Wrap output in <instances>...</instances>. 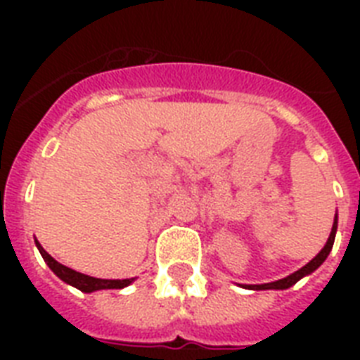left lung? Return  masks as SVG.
Wrapping results in <instances>:
<instances>
[{"label":"left lung","mask_w":360,"mask_h":360,"mask_svg":"<svg viewBox=\"0 0 360 360\" xmlns=\"http://www.w3.org/2000/svg\"><path fill=\"white\" fill-rule=\"evenodd\" d=\"M335 236H336V219H335V224H333V230H330V236H329V240H327V245L323 246V250L319 252L318 256L314 257L312 262H308L304 267L299 269V271H295V273L290 274V276H285V278H282V280L269 282V284L246 285V288H248V290H285V288H291V285L295 284V282H299L302 276H307V274H310L312 271H316V269H318L319 265L325 262V259H327L330 248H333V245H335Z\"/></svg>","instance_id":"8db88e82"}]
</instances>
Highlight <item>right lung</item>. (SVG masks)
Masks as SVG:
<instances>
[{"label": "right lung", "mask_w": 360, "mask_h": 360, "mask_svg": "<svg viewBox=\"0 0 360 360\" xmlns=\"http://www.w3.org/2000/svg\"><path fill=\"white\" fill-rule=\"evenodd\" d=\"M35 243L39 252H41L42 259L48 263V267L52 269L53 273L58 274L59 278L63 280V282L75 285V288H78V290L84 291V293H91V291H97V290H121V288L129 285L130 282L134 280V278L103 280V278H93V276H87V274L78 273V271H75V269L65 267V265H61L59 262H56V259H53V257L50 256V254H48L41 245H39V240H35Z\"/></svg>", "instance_id": "add662e5"}]
</instances>
